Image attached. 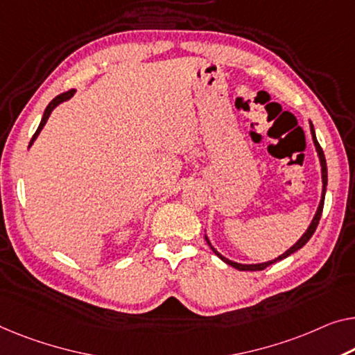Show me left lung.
<instances>
[{"label": "left lung", "mask_w": 355, "mask_h": 355, "mask_svg": "<svg viewBox=\"0 0 355 355\" xmlns=\"http://www.w3.org/2000/svg\"><path fill=\"white\" fill-rule=\"evenodd\" d=\"M311 135H313V141H314V145H315L317 155H319V161H320V167H322V199H320V202H319V207H317V211H315L314 218H313V221H311L309 228L306 230L304 234L300 237L298 242H296L295 245L290 247L287 252L282 253V255H279L277 258H274V260H271V261H266V263H258V264H242V263H236V261H231V260H228V258H225L223 255H221V253H218V252L215 250L214 247H211L210 241H209V237L205 236V241H207V244L210 245L211 250H214L215 255H216V257H220L221 260H223L226 264H230V266L236 268V269H239V271H261V269L268 268V266H271V264H274L276 261L284 260V258L290 257V255H292V253H295L296 250H300V248L303 247V245L306 244V242H308V241L311 239V237H313L314 231H315V228H317V225H319V220H320V216H322V210H324V200H325V191H327V161H325V155H324V151H322V148H320V145H319V141H317V139H315V132H314V125H313V124H311Z\"/></svg>", "instance_id": "obj_1"}]
</instances>
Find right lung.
<instances>
[{
  "label": "right lung",
  "mask_w": 355,
  "mask_h": 355,
  "mask_svg": "<svg viewBox=\"0 0 355 355\" xmlns=\"http://www.w3.org/2000/svg\"><path fill=\"white\" fill-rule=\"evenodd\" d=\"M73 95H75V89H71V91H68V92H63V94H60V95H57V97L52 100V102L47 105V108L44 110V114H42V119H41V123H40V125H38V129H36V132H35V135L31 137V140H30V145H28V148L33 145V141L38 139V135H40V132L42 130V127H44V124L47 123V119H49V116H51V113L52 111H54V108L55 107H59V105L62 103V102H67V100H70Z\"/></svg>",
  "instance_id": "obj_1"
}]
</instances>
